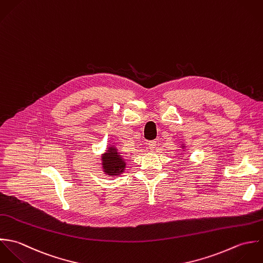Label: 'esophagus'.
<instances>
[{
  "mask_svg": "<svg viewBox=\"0 0 263 263\" xmlns=\"http://www.w3.org/2000/svg\"><path fill=\"white\" fill-rule=\"evenodd\" d=\"M148 147H149V149L151 151H155L156 149V147H157V141H151L149 143H148Z\"/></svg>",
  "mask_w": 263,
  "mask_h": 263,
  "instance_id": "obj_1",
  "label": "esophagus"
}]
</instances>
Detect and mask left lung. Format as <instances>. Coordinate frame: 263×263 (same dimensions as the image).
<instances>
[{
	"instance_id": "8db88e82",
	"label": "left lung",
	"mask_w": 263,
	"mask_h": 263,
	"mask_svg": "<svg viewBox=\"0 0 263 263\" xmlns=\"http://www.w3.org/2000/svg\"><path fill=\"white\" fill-rule=\"evenodd\" d=\"M183 148H184V146H183Z\"/></svg>"
}]
</instances>
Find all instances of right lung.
Segmentation results:
<instances>
[{
    "label": "right lung",
    "mask_w": 263,
    "mask_h": 263,
    "mask_svg": "<svg viewBox=\"0 0 263 263\" xmlns=\"http://www.w3.org/2000/svg\"><path fill=\"white\" fill-rule=\"evenodd\" d=\"M102 161L104 173L108 176H119L124 173L126 167L125 159L114 145L108 146L107 151L102 156Z\"/></svg>",
    "instance_id": "right-lung-1"
}]
</instances>
